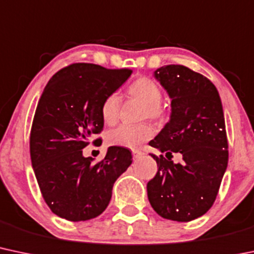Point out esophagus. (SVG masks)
<instances>
[{"label":"esophagus","mask_w":254,"mask_h":254,"mask_svg":"<svg viewBox=\"0 0 254 254\" xmlns=\"http://www.w3.org/2000/svg\"><path fill=\"white\" fill-rule=\"evenodd\" d=\"M142 155H143V153L140 152V150H132V157L135 160H137V159H140Z\"/></svg>","instance_id":"obj_1"}]
</instances>
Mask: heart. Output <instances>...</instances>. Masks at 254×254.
<instances>
[{
	"instance_id": "obj_1",
	"label": "heart",
	"mask_w": 254,
	"mask_h": 254,
	"mask_svg": "<svg viewBox=\"0 0 254 254\" xmlns=\"http://www.w3.org/2000/svg\"><path fill=\"white\" fill-rule=\"evenodd\" d=\"M127 96L144 106L142 116L146 118H159L163 116L164 111L160 106L163 100V91L157 82L147 77H140L127 86ZM101 118L106 125L116 124L119 113V97L116 94H111L102 101ZM153 136V129L147 124L122 125L117 129L111 130L106 135V142L110 146L136 148L143 141H147Z\"/></svg>"
}]
</instances>
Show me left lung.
<instances>
[{"mask_svg":"<svg viewBox=\"0 0 254 254\" xmlns=\"http://www.w3.org/2000/svg\"><path fill=\"white\" fill-rule=\"evenodd\" d=\"M171 99L170 121L149 142L161 153H181L183 161L158 158V172L147 183L159 216L189 222L210 210L228 166V140L218 90L211 80L182 65L154 71Z\"/></svg>","mask_w":254,"mask_h":254,"instance_id":"1","label":"left lung"}]
</instances>
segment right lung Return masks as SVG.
Returning a JSON list of instances; mask_svg holds the SVG:
<instances>
[{"instance_id": "right-lung-1", "label": "right lung", "mask_w": 254, "mask_h": 254, "mask_svg": "<svg viewBox=\"0 0 254 254\" xmlns=\"http://www.w3.org/2000/svg\"><path fill=\"white\" fill-rule=\"evenodd\" d=\"M130 76V69L73 64L57 72L42 93L30 154L42 195L61 218L79 222L101 214L110 204L114 182L131 165V152L124 147H108L97 164L82 150L104 129L102 101Z\"/></svg>"}]
</instances>
